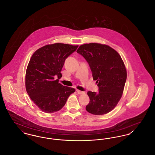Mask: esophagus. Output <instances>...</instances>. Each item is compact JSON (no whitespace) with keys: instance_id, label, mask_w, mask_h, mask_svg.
<instances>
[{"instance_id":"esophagus-1","label":"esophagus","mask_w":155,"mask_h":155,"mask_svg":"<svg viewBox=\"0 0 155 155\" xmlns=\"http://www.w3.org/2000/svg\"><path fill=\"white\" fill-rule=\"evenodd\" d=\"M76 91H77V93H78V94H83L85 93L84 91H80V90H77Z\"/></svg>"}]
</instances>
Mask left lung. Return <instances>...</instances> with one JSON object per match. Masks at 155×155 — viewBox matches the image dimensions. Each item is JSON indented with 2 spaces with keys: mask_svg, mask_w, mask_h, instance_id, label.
Wrapping results in <instances>:
<instances>
[{
  "mask_svg": "<svg viewBox=\"0 0 155 155\" xmlns=\"http://www.w3.org/2000/svg\"><path fill=\"white\" fill-rule=\"evenodd\" d=\"M77 52L88 63L99 88L98 93L87 92L90 102L86 110L93 115L106 114L117 106L122 96L127 77L124 63L118 53L106 45H82Z\"/></svg>",
  "mask_w": 155,
  "mask_h": 155,
  "instance_id": "left-lung-1",
  "label": "left lung"
}]
</instances>
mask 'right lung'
I'll list each match as a JSON object with an SVG mask.
<instances>
[{
    "mask_svg": "<svg viewBox=\"0 0 155 155\" xmlns=\"http://www.w3.org/2000/svg\"><path fill=\"white\" fill-rule=\"evenodd\" d=\"M78 46L47 45L32 55L26 72L25 86L30 99L42 111L53 113L61 109L75 90L58 82L65 60ZM58 79L55 80L54 77Z\"/></svg>",
    "mask_w": 155,
    "mask_h": 155,
    "instance_id": "add662e5",
    "label": "right lung"
}]
</instances>
